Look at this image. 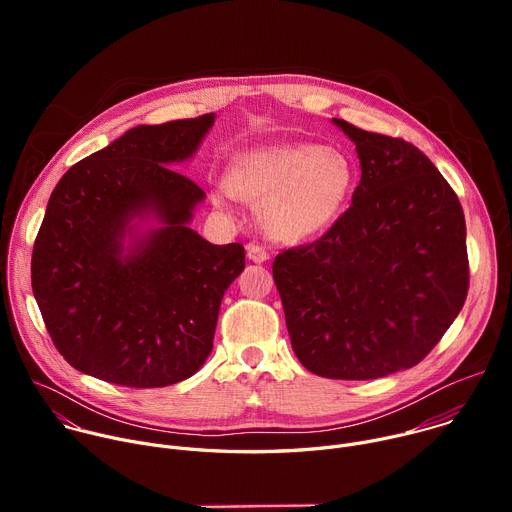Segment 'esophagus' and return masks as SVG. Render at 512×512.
I'll list each match as a JSON object with an SVG mask.
<instances>
[{
	"label": "esophagus",
	"instance_id": "34e87169",
	"mask_svg": "<svg viewBox=\"0 0 512 512\" xmlns=\"http://www.w3.org/2000/svg\"><path fill=\"white\" fill-rule=\"evenodd\" d=\"M247 257H249L253 263H263V261L269 259V253H267V249H265L263 245H259V243H249V245H247Z\"/></svg>",
	"mask_w": 512,
	"mask_h": 512
}]
</instances>
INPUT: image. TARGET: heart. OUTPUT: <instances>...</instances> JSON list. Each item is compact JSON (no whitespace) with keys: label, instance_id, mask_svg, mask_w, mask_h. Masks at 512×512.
Here are the masks:
<instances>
[{"label":"heart","instance_id":"heart-1","mask_svg":"<svg viewBox=\"0 0 512 512\" xmlns=\"http://www.w3.org/2000/svg\"><path fill=\"white\" fill-rule=\"evenodd\" d=\"M352 160L338 148L316 143H273L235 158L229 180L214 184V202L233 196L259 204L269 235L298 243L332 229L354 192Z\"/></svg>","mask_w":512,"mask_h":512}]
</instances>
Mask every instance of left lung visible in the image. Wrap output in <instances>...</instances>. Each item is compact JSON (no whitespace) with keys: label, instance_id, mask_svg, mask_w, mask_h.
<instances>
[{"label":"left lung","instance_id":"8db88e82","mask_svg":"<svg viewBox=\"0 0 512 512\" xmlns=\"http://www.w3.org/2000/svg\"><path fill=\"white\" fill-rule=\"evenodd\" d=\"M354 143L360 184L318 241L281 251L273 279L291 348L326 379L405 371L442 340L468 296L462 204L405 139L332 119Z\"/></svg>","mask_w":512,"mask_h":512}]
</instances>
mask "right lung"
Here are the masks:
<instances>
[{
	"label": "right lung",
	"instance_id": "add662e5",
	"mask_svg": "<svg viewBox=\"0 0 512 512\" xmlns=\"http://www.w3.org/2000/svg\"><path fill=\"white\" fill-rule=\"evenodd\" d=\"M212 123L206 113L137 125L56 184L32 251V289L56 350L77 371L152 389L192 377L208 358L245 247L212 245L188 227L206 194L172 166ZM135 217L163 227L141 234Z\"/></svg>",
	"mask_w": 512,
	"mask_h": 512
}]
</instances>
